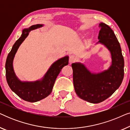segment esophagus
Instances as JSON below:
<instances>
[{"instance_id": "obj_1", "label": "esophagus", "mask_w": 130, "mask_h": 130, "mask_svg": "<svg viewBox=\"0 0 130 130\" xmlns=\"http://www.w3.org/2000/svg\"><path fill=\"white\" fill-rule=\"evenodd\" d=\"M76 60V57L75 56H73V55H72V56H70V58H69V62H70V63H74V61H75Z\"/></svg>"}]
</instances>
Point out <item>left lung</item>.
Masks as SVG:
<instances>
[{
    "label": "left lung",
    "mask_w": 130,
    "mask_h": 130,
    "mask_svg": "<svg viewBox=\"0 0 130 130\" xmlns=\"http://www.w3.org/2000/svg\"><path fill=\"white\" fill-rule=\"evenodd\" d=\"M99 42L105 45L111 52L112 65L107 70L98 74L90 73L80 63H73L74 90L78 96L93 104L108 98L120 86L124 75V60L120 44L109 26L101 23Z\"/></svg>",
    "instance_id": "left-lung-1"
}]
</instances>
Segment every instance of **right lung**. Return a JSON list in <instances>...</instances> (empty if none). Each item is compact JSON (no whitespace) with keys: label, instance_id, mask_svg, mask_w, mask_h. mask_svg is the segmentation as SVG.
<instances>
[{"label":"right lung","instance_id":"add662e5","mask_svg":"<svg viewBox=\"0 0 130 130\" xmlns=\"http://www.w3.org/2000/svg\"><path fill=\"white\" fill-rule=\"evenodd\" d=\"M41 26L42 25L37 24L23 30L21 37L15 42L8 54L5 64L6 77L9 86L19 97L30 102H37L48 96L52 91L54 82L60 71L64 66L69 64L68 56L58 60L51 66L41 80L34 82H22L18 79L13 68V60L16 53L30 31Z\"/></svg>","mask_w":130,"mask_h":130}]
</instances>
